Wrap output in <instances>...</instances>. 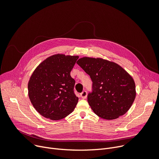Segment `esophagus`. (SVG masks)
<instances>
[{
  "mask_svg": "<svg viewBox=\"0 0 159 159\" xmlns=\"http://www.w3.org/2000/svg\"><path fill=\"white\" fill-rule=\"evenodd\" d=\"M87 93L86 90H84V91L80 94V96L81 97V98H83V99H85L87 98Z\"/></svg>",
  "mask_w": 159,
  "mask_h": 159,
  "instance_id": "34e87169",
  "label": "esophagus"
}]
</instances>
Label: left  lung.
<instances>
[{
  "mask_svg": "<svg viewBox=\"0 0 159 159\" xmlns=\"http://www.w3.org/2000/svg\"><path fill=\"white\" fill-rule=\"evenodd\" d=\"M77 64L90 75L93 91L87 96L89 105L96 115L114 120L130 109L136 96L133 78L118 64L102 58L84 57Z\"/></svg>",
  "mask_w": 159,
  "mask_h": 159,
  "instance_id": "1",
  "label": "left lung"
}]
</instances>
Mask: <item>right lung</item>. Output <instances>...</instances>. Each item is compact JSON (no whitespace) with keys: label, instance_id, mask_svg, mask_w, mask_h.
I'll list each match as a JSON object with an SVG mask.
<instances>
[{"label":"right lung","instance_id":"add662e5","mask_svg":"<svg viewBox=\"0 0 159 159\" xmlns=\"http://www.w3.org/2000/svg\"><path fill=\"white\" fill-rule=\"evenodd\" d=\"M78 56L53 55L41 63L30 78L29 98L43 116L52 120L64 118L74 111L78 102L70 72Z\"/></svg>","mask_w":159,"mask_h":159}]
</instances>
